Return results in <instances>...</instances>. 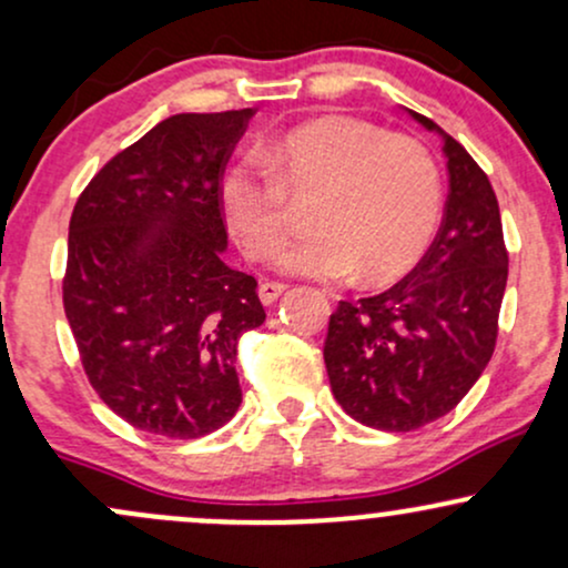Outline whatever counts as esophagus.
Returning a JSON list of instances; mask_svg holds the SVG:
<instances>
[{
	"label": "esophagus",
	"instance_id": "esophagus-1",
	"mask_svg": "<svg viewBox=\"0 0 568 568\" xmlns=\"http://www.w3.org/2000/svg\"><path fill=\"white\" fill-rule=\"evenodd\" d=\"M283 291H285L283 283H270V280H266V283L258 285V298H262L264 304H275L277 298L283 296Z\"/></svg>",
	"mask_w": 568,
	"mask_h": 568
}]
</instances>
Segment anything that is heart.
Here are the masks:
<instances>
[{"instance_id": "1", "label": "heart", "mask_w": 568, "mask_h": 568, "mask_svg": "<svg viewBox=\"0 0 568 568\" xmlns=\"http://www.w3.org/2000/svg\"><path fill=\"white\" fill-rule=\"evenodd\" d=\"M315 197L310 237L283 247L280 270L315 280L389 283L422 258L440 219V171L425 143L355 116L304 122L221 175L226 226L251 258L275 253L288 200Z\"/></svg>"}]
</instances>
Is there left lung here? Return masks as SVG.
Instances as JSON below:
<instances>
[{"instance_id": "1", "label": "left lung", "mask_w": 568, "mask_h": 568, "mask_svg": "<svg viewBox=\"0 0 568 568\" xmlns=\"http://www.w3.org/2000/svg\"><path fill=\"white\" fill-rule=\"evenodd\" d=\"M443 139L448 200L422 262L379 296L338 302L325 336L331 389L352 419L410 433L462 400L497 347L507 247L491 181L467 149Z\"/></svg>"}]
</instances>
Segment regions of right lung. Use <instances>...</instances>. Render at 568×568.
Wrapping results in <instances>:
<instances>
[{
  "mask_svg": "<svg viewBox=\"0 0 568 568\" xmlns=\"http://www.w3.org/2000/svg\"><path fill=\"white\" fill-rule=\"evenodd\" d=\"M253 109L173 114L93 175L69 221L63 310L90 384L143 433L192 440L237 414V344L266 312L224 264L219 184Z\"/></svg>",
  "mask_w": 568,
  "mask_h": 568,
  "instance_id": "add662e5",
  "label": "right lung"
}]
</instances>
